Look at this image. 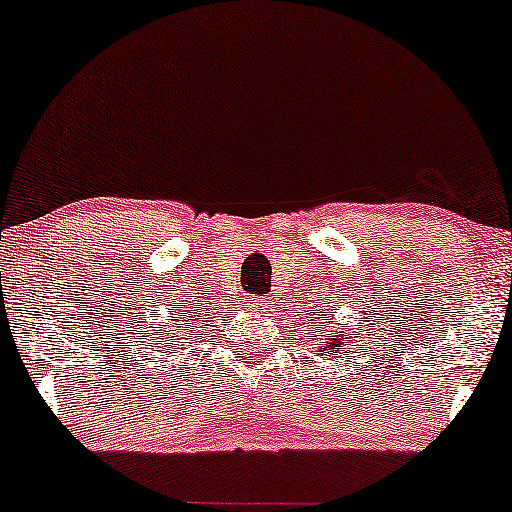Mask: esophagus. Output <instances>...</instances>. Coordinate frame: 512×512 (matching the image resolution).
Segmentation results:
<instances>
[{"label": "esophagus", "instance_id": "esophagus-1", "mask_svg": "<svg viewBox=\"0 0 512 512\" xmlns=\"http://www.w3.org/2000/svg\"><path fill=\"white\" fill-rule=\"evenodd\" d=\"M244 305H247V308H251V310H263L265 308V298L263 296H254V298H247V303H244Z\"/></svg>", "mask_w": 512, "mask_h": 512}]
</instances>
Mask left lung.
Masks as SVG:
<instances>
[{
  "label": "left lung",
  "mask_w": 512,
  "mask_h": 512,
  "mask_svg": "<svg viewBox=\"0 0 512 512\" xmlns=\"http://www.w3.org/2000/svg\"><path fill=\"white\" fill-rule=\"evenodd\" d=\"M320 329L324 331L322 338H320L322 348L317 350V353H320V355L334 357V353H338V350H343V345H348V343L343 341V331H338V336H336V338H331V334H327V329H324V322L320 324ZM313 334H315V331H313Z\"/></svg>",
  "instance_id": "obj_1"
}]
</instances>
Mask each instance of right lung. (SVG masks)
<instances>
[{"label": "right lung", "instance_id": "right-lung-1", "mask_svg": "<svg viewBox=\"0 0 512 512\" xmlns=\"http://www.w3.org/2000/svg\"><path fill=\"white\" fill-rule=\"evenodd\" d=\"M174 322H176V320H174ZM164 327H169V331H174V324H159V327L155 329V334H152V341H157V338L164 334V331H162ZM159 343H164V341H159Z\"/></svg>", "mask_w": 512, "mask_h": 512}]
</instances>
